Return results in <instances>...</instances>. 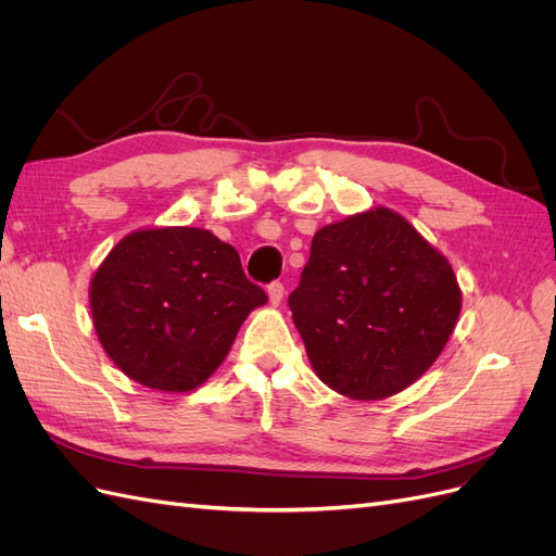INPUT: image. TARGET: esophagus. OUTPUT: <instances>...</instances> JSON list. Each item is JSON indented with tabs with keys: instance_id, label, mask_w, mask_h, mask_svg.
<instances>
[{
	"instance_id": "34e87169",
	"label": "esophagus",
	"mask_w": 556,
	"mask_h": 556,
	"mask_svg": "<svg viewBox=\"0 0 556 556\" xmlns=\"http://www.w3.org/2000/svg\"><path fill=\"white\" fill-rule=\"evenodd\" d=\"M282 296H285V285L280 280H274L271 285H268V299H271L274 306L280 304Z\"/></svg>"
}]
</instances>
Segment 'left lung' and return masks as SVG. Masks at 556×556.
I'll return each instance as SVG.
<instances>
[{
    "instance_id": "obj_1",
    "label": "left lung",
    "mask_w": 556,
    "mask_h": 556,
    "mask_svg": "<svg viewBox=\"0 0 556 556\" xmlns=\"http://www.w3.org/2000/svg\"><path fill=\"white\" fill-rule=\"evenodd\" d=\"M288 304L317 378L368 401L406 390L439 359L462 292L422 233L371 208L315 231Z\"/></svg>"
}]
</instances>
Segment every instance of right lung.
Segmentation results:
<instances>
[{
    "label": "right lung",
    "mask_w": 556,
    "mask_h": 556,
    "mask_svg": "<svg viewBox=\"0 0 556 556\" xmlns=\"http://www.w3.org/2000/svg\"><path fill=\"white\" fill-rule=\"evenodd\" d=\"M266 301L233 245L199 227L127 233L90 282L99 343L125 376L160 392L206 382Z\"/></svg>",
    "instance_id": "1"
}]
</instances>
